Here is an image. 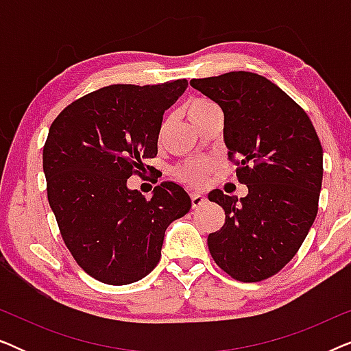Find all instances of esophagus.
I'll use <instances>...</instances> for the list:
<instances>
[{"instance_id": "esophagus-1", "label": "esophagus", "mask_w": 351, "mask_h": 351, "mask_svg": "<svg viewBox=\"0 0 351 351\" xmlns=\"http://www.w3.org/2000/svg\"><path fill=\"white\" fill-rule=\"evenodd\" d=\"M204 203H206V196L201 193V191H195V193H191V206H193V208H199V206Z\"/></svg>"}]
</instances>
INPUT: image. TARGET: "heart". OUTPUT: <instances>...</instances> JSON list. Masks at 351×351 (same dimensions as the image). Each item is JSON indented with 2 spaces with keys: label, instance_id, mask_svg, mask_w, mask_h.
<instances>
[{
  "label": "heart",
  "instance_id": "b5f03b06",
  "mask_svg": "<svg viewBox=\"0 0 351 351\" xmlns=\"http://www.w3.org/2000/svg\"><path fill=\"white\" fill-rule=\"evenodd\" d=\"M214 107L215 105L208 99H191L185 105L186 117H189L190 121L195 124L203 114L208 113L209 110ZM210 162L208 160H204V158H191V160L180 162V165L176 167V176L179 177L182 182H186V184L198 185L204 180V177L208 176Z\"/></svg>",
  "mask_w": 351,
  "mask_h": 351
}]
</instances>
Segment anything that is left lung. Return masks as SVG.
<instances>
[{
  "instance_id": "8db88e82",
  "label": "left lung",
  "mask_w": 351,
  "mask_h": 351,
  "mask_svg": "<svg viewBox=\"0 0 351 351\" xmlns=\"http://www.w3.org/2000/svg\"><path fill=\"white\" fill-rule=\"evenodd\" d=\"M190 84L223 112V142L237 162L244 198L213 190L225 223L208 237L215 263L234 280L256 282L295 256L318 213L323 147L308 114L270 80L230 71Z\"/></svg>"
}]
</instances>
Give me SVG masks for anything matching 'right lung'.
Listing matches in <instances>:
<instances>
[{
	"mask_svg": "<svg viewBox=\"0 0 351 351\" xmlns=\"http://www.w3.org/2000/svg\"><path fill=\"white\" fill-rule=\"evenodd\" d=\"M186 80L112 84L71 102L51 124L43 171L47 199L76 263L95 280L131 285L158 265L166 228L191 208L186 191L161 182L150 199L128 189L158 153L162 114Z\"/></svg>",
	"mask_w": 351,
	"mask_h": 351,
	"instance_id": "1",
	"label": "right lung"
}]
</instances>
